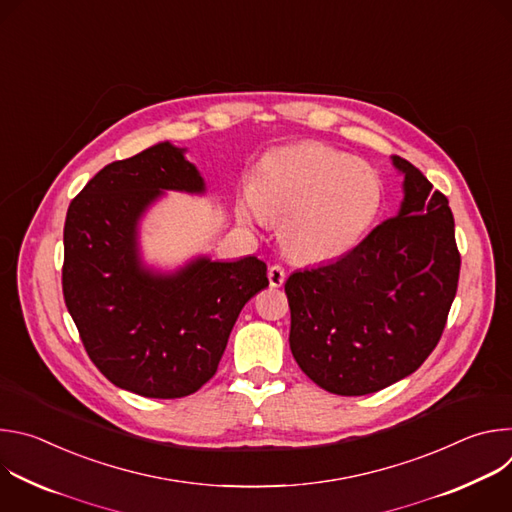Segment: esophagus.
<instances>
[{
	"mask_svg": "<svg viewBox=\"0 0 512 512\" xmlns=\"http://www.w3.org/2000/svg\"><path fill=\"white\" fill-rule=\"evenodd\" d=\"M267 277H269L271 287H279L285 281V269L281 265H271L267 271Z\"/></svg>",
	"mask_w": 512,
	"mask_h": 512,
	"instance_id": "1",
	"label": "esophagus"
}]
</instances>
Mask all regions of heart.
I'll return each instance as SVG.
<instances>
[{
    "label": "heart",
    "instance_id": "b5f03b06",
    "mask_svg": "<svg viewBox=\"0 0 512 512\" xmlns=\"http://www.w3.org/2000/svg\"><path fill=\"white\" fill-rule=\"evenodd\" d=\"M381 204L377 172L320 141L275 148L259 162L239 218L263 225L283 218V243L302 261H330L350 251Z\"/></svg>",
    "mask_w": 512,
    "mask_h": 512
}]
</instances>
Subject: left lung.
Returning a JSON list of instances; mask_svg holds the SVG:
<instances>
[{
  "label": "left lung",
  "instance_id": "left-lung-1",
  "mask_svg": "<svg viewBox=\"0 0 512 512\" xmlns=\"http://www.w3.org/2000/svg\"><path fill=\"white\" fill-rule=\"evenodd\" d=\"M405 198L340 259L291 273L289 348L328 393H377L411 373L442 338L460 277L448 198L407 160Z\"/></svg>",
  "mask_w": 512,
  "mask_h": 512
}]
</instances>
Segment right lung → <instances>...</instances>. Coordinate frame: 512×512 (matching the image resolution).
I'll use <instances>...</instances> for the list:
<instances>
[{"label":"right lung","instance_id":"1","mask_svg":"<svg viewBox=\"0 0 512 512\" xmlns=\"http://www.w3.org/2000/svg\"><path fill=\"white\" fill-rule=\"evenodd\" d=\"M162 190L204 192L170 141L105 166L64 223V304L95 367L141 397L178 399L210 381L243 306L269 285L257 257H200L174 275L137 255V223Z\"/></svg>","mask_w":512,"mask_h":512}]
</instances>
